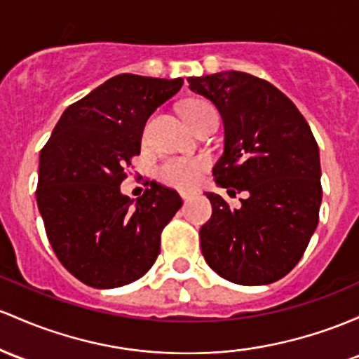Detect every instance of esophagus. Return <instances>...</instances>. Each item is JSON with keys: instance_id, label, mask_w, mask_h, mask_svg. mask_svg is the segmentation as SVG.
Returning <instances> with one entry per match:
<instances>
[{"instance_id": "esophagus-1", "label": "esophagus", "mask_w": 359, "mask_h": 359, "mask_svg": "<svg viewBox=\"0 0 359 359\" xmlns=\"http://www.w3.org/2000/svg\"><path fill=\"white\" fill-rule=\"evenodd\" d=\"M192 196H194L192 192H180V198H182L184 201H189L192 198Z\"/></svg>"}]
</instances>
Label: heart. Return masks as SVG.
Returning <instances> with one entry per match:
<instances>
[{
	"label": "heart",
	"mask_w": 359,
	"mask_h": 359,
	"mask_svg": "<svg viewBox=\"0 0 359 359\" xmlns=\"http://www.w3.org/2000/svg\"><path fill=\"white\" fill-rule=\"evenodd\" d=\"M210 109L212 107L208 102L191 100L184 104L180 110H182V116L186 117L189 124L194 126V122ZM208 168H210V160L206 156H191V158H187V156H172V158L161 161L158 168H156V175L167 186L189 191V189L199 186Z\"/></svg>",
	"instance_id": "b5f03b06"
}]
</instances>
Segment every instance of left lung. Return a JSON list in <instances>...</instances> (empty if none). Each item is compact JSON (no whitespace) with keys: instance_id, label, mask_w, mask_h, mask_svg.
I'll return each instance as SVG.
<instances>
[{"instance_id":"left-lung-1","label":"left lung","mask_w":359,"mask_h":359,"mask_svg":"<svg viewBox=\"0 0 359 359\" xmlns=\"http://www.w3.org/2000/svg\"><path fill=\"white\" fill-rule=\"evenodd\" d=\"M187 81L222 114L224 151L212 168L216 184L247 192L240 208L206 192L212 215L199 231L204 259L237 285L278 281L300 261L318 223L320 158L309 122L285 93L249 73Z\"/></svg>"}]
</instances>
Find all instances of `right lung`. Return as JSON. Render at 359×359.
<instances>
[{"label": "right lung", "instance_id": "1", "mask_svg": "<svg viewBox=\"0 0 359 359\" xmlns=\"http://www.w3.org/2000/svg\"><path fill=\"white\" fill-rule=\"evenodd\" d=\"M182 83L117 74L71 104L42 148L35 194L47 238L59 262L92 288L147 274L161 231L182 206L173 189L156 182L136 203L119 189L148 117Z\"/></svg>", "mask_w": 359, "mask_h": 359}]
</instances>
